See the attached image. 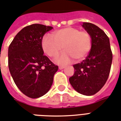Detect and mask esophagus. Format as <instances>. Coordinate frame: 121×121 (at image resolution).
I'll list each match as a JSON object with an SVG mask.
<instances>
[{
	"label": "esophagus",
	"mask_w": 121,
	"mask_h": 121,
	"mask_svg": "<svg viewBox=\"0 0 121 121\" xmlns=\"http://www.w3.org/2000/svg\"><path fill=\"white\" fill-rule=\"evenodd\" d=\"M65 68V67H63V66H60L59 67V69L60 70H62V69H63Z\"/></svg>",
	"instance_id": "esophagus-1"
}]
</instances>
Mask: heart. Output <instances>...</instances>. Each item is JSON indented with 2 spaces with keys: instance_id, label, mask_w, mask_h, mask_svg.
<instances>
[{
  "instance_id": "b5f03b06",
  "label": "heart",
  "mask_w": 121,
  "mask_h": 121,
  "mask_svg": "<svg viewBox=\"0 0 121 121\" xmlns=\"http://www.w3.org/2000/svg\"><path fill=\"white\" fill-rule=\"evenodd\" d=\"M52 37H43L41 46L44 52L51 58L57 56L60 52H64L57 57L56 61L65 65L72 61H80L85 58L91 48V35L86 31H81L75 27H65L52 33Z\"/></svg>"
}]
</instances>
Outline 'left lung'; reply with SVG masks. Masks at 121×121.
Listing matches in <instances>:
<instances>
[{
	"label": "left lung",
	"mask_w": 121,
	"mask_h": 121,
	"mask_svg": "<svg viewBox=\"0 0 121 121\" xmlns=\"http://www.w3.org/2000/svg\"><path fill=\"white\" fill-rule=\"evenodd\" d=\"M82 27L91 35V48L85 60L73 65L75 72L69 81L78 93L91 96L98 93L107 81L112 52L109 38L101 28L91 23H83Z\"/></svg>",
	"instance_id": "left-lung-1"
}]
</instances>
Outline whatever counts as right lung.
<instances>
[{
	"label": "right lung",
	"mask_w": 121,
	"mask_h": 121,
	"mask_svg": "<svg viewBox=\"0 0 121 121\" xmlns=\"http://www.w3.org/2000/svg\"><path fill=\"white\" fill-rule=\"evenodd\" d=\"M52 26L32 24L15 36L8 49V66L14 82L31 98L41 97L50 89L58 67L44 55L43 36Z\"/></svg>",
	"instance_id": "add662e5"
}]
</instances>
